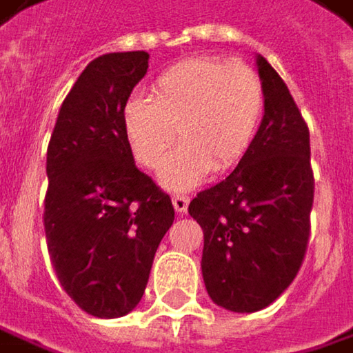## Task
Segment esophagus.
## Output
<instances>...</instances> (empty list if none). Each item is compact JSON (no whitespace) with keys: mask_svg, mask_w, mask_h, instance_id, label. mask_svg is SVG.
I'll return each mask as SVG.
<instances>
[{"mask_svg":"<svg viewBox=\"0 0 353 353\" xmlns=\"http://www.w3.org/2000/svg\"><path fill=\"white\" fill-rule=\"evenodd\" d=\"M172 202H174L176 212H179V214H183V212L188 210V206H190V198L183 196V194H174V196H172Z\"/></svg>","mask_w":353,"mask_h":353,"instance_id":"1","label":"esophagus"}]
</instances>
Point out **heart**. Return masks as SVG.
<instances>
[{
	"instance_id": "1",
	"label": "heart",
	"mask_w": 353,
	"mask_h": 353,
	"mask_svg": "<svg viewBox=\"0 0 353 353\" xmlns=\"http://www.w3.org/2000/svg\"><path fill=\"white\" fill-rule=\"evenodd\" d=\"M261 74L242 60L188 58L165 68L151 97H135L123 109L125 137L139 165L161 170L170 190H190L212 170L236 168L254 143L265 117Z\"/></svg>"
}]
</instances>
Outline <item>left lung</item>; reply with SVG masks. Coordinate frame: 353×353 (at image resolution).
<instances>
[{
  "mask_svg": "<svg viewBox=\"0 0 353 353\" xmlns=\"http://www.w3.org/2000/svg\"><path fill=\"white\" fill-rule=\"evenodd\" d=\"M267 107L236 170L190 202L204 230L202 274L212 301L252 313L297 276L311 232L315 179L309 127L285 81L259 56Z\"/></svg>",
  "mask_w": 353,
  "mask_h": 353,
  "instance_id": "8db88e82",
  "label": "left lung"
}]
</instances>
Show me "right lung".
Instances as JSON below:
<instances>
[{
	"label": "right lung",
	"instance_id": "right-lung-1",
	"mask_svg": "<svg viewBox=\"0 0 353 353\" xmlns=\"http://www.w3.org/2000/svg\"><path fill=\"white\" fill-rule=\"evenodd\" d=\"M149 54L94 58L64 99L48 143L44 230L56 276L94 317H123L141 301L155 250L174 224L172 198L139 172L123 109Z\"/></svg>",
	"mask_w": 353,
	"mask_h": 353
}]
</instances>
